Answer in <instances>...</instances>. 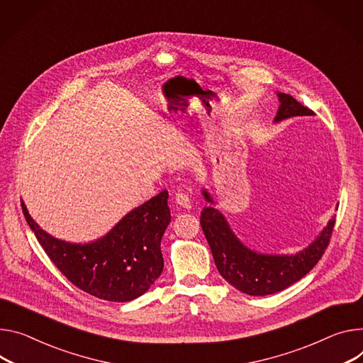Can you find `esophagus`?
Returning a JSON list of instances; mask_svg holds the SVG:
<instances>
[{
	"mask_svg": "<svg viewBox=\"0 0 363 363\" xmlns=\"http://www.w3.org/2000/svg\"><path fill=\"white\" fill-rule=\"evenodd\" d=\"M175 203L179 207H182V208H186V210L191 208V200H189V196L185 192H178L175 195Z\"/></svg>",
	"mask_w": 363,
	"mask_h": 363,
	"instance_id": "34e87169",
	"label": "esophagus"
}]
</instances>
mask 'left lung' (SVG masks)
I'll list each match as a JSON object with an SVG mask.
<instances>
[{
	"instance_id": "obj_1",
	"label": "left lung",
	"mask_w": 363,
	"mask_h": 363,
	"mask_svg": "<svg viewBox=\"0 0 363 363\" xmlns=\"http://www.w3.org/2000/svg\"><path fill=\"white\" fill-rule=\"evenodd\" d=\"M279 108L275 123L296 116H314L289 94L278 92ZM206 201L214 203L207 189H203ZM200 223L210 245L220 275L239 291L247 295H269L279 292L306 277L321 259L330 242L335 217L328 221L317 239L295 255H263L246 247L232 232L224 216L214 207H204Z\"/></svg>"
}]
</instances>
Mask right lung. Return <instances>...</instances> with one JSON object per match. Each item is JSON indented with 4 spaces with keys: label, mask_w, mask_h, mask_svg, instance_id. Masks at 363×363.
<instances>
[{
    "label": "right lung",
    "mask_w": 363,
    "mask_h": 363,
    "mask_svg": "<svg viewBox=\"0 0 363 363\" xmlns=\"http://www.w3.org/2000/svg\"><path fill=\"white\" fill-rule=\"evenodd\" d=\"M168 191L125 214L104 238L78 245L48 235L23 214L55 267L75 286L100 300L125 303L145 294L163 271L160 240L171 221Z\"/></svg>",
    "instance_id": "obj_1"
}]
</instances>
